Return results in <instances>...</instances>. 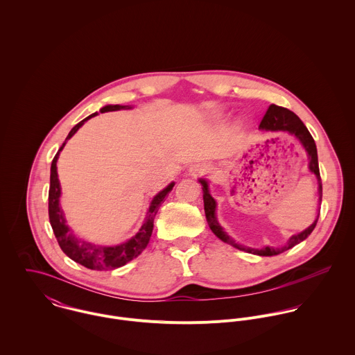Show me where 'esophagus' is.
Wrapping results in <instances>:
<instances>
[{
    "label": "esophagus",
    "instance_id": "34e87169",
    "mask_svg": "<svg viewBox=\"0 0 355 355\" xmlns=\"http://www.w3.org/2000/svg\"><path fill=\"white\" fill-rule=\"evenodd\" d=\"M210 169V166L206 164V162H198V164H194L190 166L189 172L191 176L197 178V176H202L205 173H207Z\"/></svg>",
    "mask_w": 355,
    "mask_h": 355
}]
</instances>
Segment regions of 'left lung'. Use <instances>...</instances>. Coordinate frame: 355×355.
Masks as SVG:
<instances>
[{
    "mask_svg": "<svg viewBox=\"0 0 355 355\" xmlns=\"http://www.w3.org/2000/svg\"><path fill=\"white\" fill-rule=\"evenodd\" d=\"M259 128L261 130H265V131H286L291 135H294L304 148V150L307 152L309 155V169L310 172H313L317 178V182H318V194H320V198H318V202H321V197H322V184H321V178H320V169H318V158H317V148H315V144H314V139L313 137L310 135L309 130L306 128L302 120L291 110H288L287 107H282V106H277V105H270L259 124ZM200 183L202 184L203 191V206H205V216H206V221L211 230V232L218 238L221 239L223 242L234 246L235 249H239V250H243V252H248V253L257 254V255H261V257H270V255H277V254L283 253L291 248H294L295 245L301 243L302 241H304L314 230L315 224H317V220H318V216L317 218L314 220V223L306 228L302 232L297 234V235H293L287 245H284L283 248H263V249H250V248H246V246H242L239 243H236L232 238H230L227 235V232H224V230L221 228V225L218 224L217 221V217H216V201L213 200V197L209 194V186H207V182L205 179H200Z\"/></svg>",
    "mask_w": 355,
    "mask_h": 355,
    "instance_id": "1",
    "label": "left lung"
}]
</instances>
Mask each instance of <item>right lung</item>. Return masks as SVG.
Returning a JSON list of instances; mask_svg holds the SVG:
<instances>
[{"instance_id":"right-lung-1","label":"right lung","mask_w":355,"mask_h":355,"mask_svg":"<svg viewBox=\"0 0 355 355\" xmlns=\"http://www.w3.org/2000/svg\"><path fill=\"white\" fill-rule=\"evenodd\" d=\"M120 109H131V106H123V105H106L102 107L101 113L105 112H112V110H120ZM98 113H93L80 123H78L68 134L65 142L62 146L58 149L57 154L54 155L51 161V189H49V220H51V228L55 235V239L61 248V250L67 254L71 259L75 262L93 269V270H109V269H116L131 259L137 258L139 254L142 253L152 236L153 227H154V217L158 211V207L161 202L165 200V197L171 193L173 189L175 183L168 184L162 191H159L152 200V203L149 206L146 218L141 230L137 232L135 236H132L130 241L117 245V246H98L94 243H90L87 241L79 239L67 225L64 213L60 207V196H61V187L60 182L57 178V159L60 152L65 146L67 141L89 119L97 116Z\"/></svg>"}]
</instances>
